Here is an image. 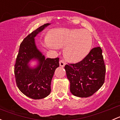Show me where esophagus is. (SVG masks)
I'll return each mask as SVG.
<instances>
[{
  "label": "esophagus",
  "mask_w": 120,
  "mask_h": 120,
  "mask_svg": "<svg viewBox=\"0 0 120 120\" xmlns=\"http://www.w3.org/2000/svg\"><path fill=\"white\" fill-rule=\"evenodd\" d=\"M59 64H60V66H61V67H64V66L66 65V63L65 62V61L64 60H61L59 61Z\"/></svg>",
  "instance_id": "obj_1"
}]
</instances>
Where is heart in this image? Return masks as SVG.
Wrapping results in <instances>:
<instances>
[{
  "label": "heart",
  "mask_w": 120,
  "mask_h": 120,
  "mask_svg": "<svg viewBox=\"0 0 120 120\" xmlns=\"http://www.w3.org/2000/svg\"><path fill=\"white\" fill-rule=\"evenodd\" d=\"M92 42L91 34L82 29H54L49 34V39L46 40V45L50 48L65 46V57L72 63L81 61L88 55Z\"/></svg>",
  "instance_id": "heart-1"
}]
</instances>
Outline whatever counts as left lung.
I'll use <instances>...</instances> for the list:
<instances>
[{
    "label": "left lung",
    "instance_id": "obj_1",
    "mask_svg": "<svg viewBox=\"0 0 120 120\" xmlns=\"http://www.w3.org/2000/svg\"><path fill=\"white\" fill-rule=\"evenodd\" d=\"M64 68L70 82V92L75 96L89 97L105 82L106 66L100 47L93 48L83 60L68 63Z\"/></svg>",
    "mask_w": 120,
    "mask_h": 120
}]
</instances>
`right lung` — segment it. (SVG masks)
<instances>
[{
    "label": "right lung",
    "mask_w": 120,
    "mask_h": 120,
    "mask_svg": "<svg viewBox=\"0 0 120 120\" xmlns=\"http://www.w3.org/2000/svg\"><path fill=\"white\" fill-rule=\"evenodd\" d=\"M49 24H45L25 37L20 46L14 66L15 82L23 94L33 99L45 98L51 92L50 85L56 69L59 66V58H48L39 51L34 38ZM32 58L40 63L35 69H31L27 63Z\"/></svg>",
    "instance_id": "1"
}]
</instances>
